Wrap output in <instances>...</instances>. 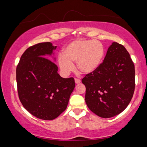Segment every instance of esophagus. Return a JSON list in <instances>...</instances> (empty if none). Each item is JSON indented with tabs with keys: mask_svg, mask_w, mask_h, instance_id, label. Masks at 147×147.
<instances>
[{
	"mask_svg": "<svg viewBox=\"0 0 147 147\" xmlns=\"http://www.w3.org/2000/svg\"><path fill=\"white\" fill-rule=\"evenodd\" d=\"M74 81H75V83L76 84H80V83L81 82V80L80 79H78V78H75V79H74Z\"/></svg>",
	"mask_w": 147,
	"mask_h": 147,
	"instance_id": "esophagus-1",
	"label": "esophagus"
}]
</instances>
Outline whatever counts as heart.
Wrapping results in <instances>:
<instances>
[{"instance_id": "obj_1", "label": "heart", "mask_w": 147, "mask_h": 147, "mask_svg": "<svg viewBox=\"0 0 147 147\" xmlns=\"http://www.w3.org/2000/svg\"><path fill=\"white\" fill-rule=\"evenodd\" d=\"M104 56V48L100 41L78 39L64 47L58 57V64L65 75L73 69V62H76L77 69L81 73L89 74L100 67Z\"/></svg>"}]
</instances>
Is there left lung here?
<instances>
[{
	"instance_id": "1",
	"label": "left lung",
	"mask_w": 147,
	"mask_h": 147,
	"mask_svg": "<svg viewBox=\"0 0 147 147\" xmlns=\"http://www.w3.org/2000/svg\"><path fill=\"white\" fill-rule=\"evenodd\" d=\"M89 109L102 118L121 113L130 102L135 89V67L123 45L113 42L100 67L82 80Z\"/></svg>"
}]
</instances>
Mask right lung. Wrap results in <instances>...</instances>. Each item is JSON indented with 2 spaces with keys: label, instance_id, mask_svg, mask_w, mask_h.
<instances>
[{
  "label": "right lung",
  "instance_id": "1",
  "mask_svg": "<svg viewBox=\"0 0 147 147\" xmlns=\"http://www.w3.org/2000/svg\"><path fill=\"white\" fill-rule=\"evenodd\" d=\"M56 46L51 42L35 45L21 56L16 70L19 97L29 113L43 120H53L67 108L75 83L58 73L54 61Z\"/></svg>",
  "mask_w": 147,
  "mask_h": 147
}]
</instances>
